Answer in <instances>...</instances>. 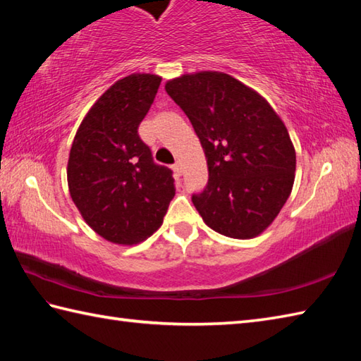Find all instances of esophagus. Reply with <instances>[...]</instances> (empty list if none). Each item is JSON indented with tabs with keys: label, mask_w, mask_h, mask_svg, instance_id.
I'll list each match as a JSON object with an SVG mask.
<instances>
[{
	"label": "esophagus",
	"mask_w": 361,
	"mask_h": 361,
	"mask_svg": "<svg viewBox=\"0 0 361 361\" xmlns=\"http://www.w3.org/2000/svg\"><path fill=\"white\" fill-rule=\"evenodd\" d=\"M172 169L176 172V175H181V173H183V167H181V164L178 163V161H176V163L172 166Z\"/></svg>",
	"instance_id": "obj_1"
}]
</instances>
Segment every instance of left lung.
<instances>
[{
  "label": "left lung",
  "mask_w": 361,
  "mask_h": 361,
  "mask_svg": "<svg viewBox=\"0 0 361 361\" xmlns=\"http://www.w3.org/2000/svg\"><path fill=\"white\" fill-rule=\"evenodd\" d=\"M200 140L209 180L192 203L204 224L233 239H251L273 224L290 197L296 153L271 105L219 71L166 83Z\"/></svg>",
  "instance_id": "obj_1"
}]
</instances>
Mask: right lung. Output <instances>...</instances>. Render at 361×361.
Masks as SVG:
<instances>
[{
  "mask_svg": "<svg viewBox=\"0 0 361 361\" xmlns=\"http://www.w3.org/2000/svg\"><path fill=\"white\" fill-rule=\"evenodd\" d=\"M161 78L130 74L91 106L74 136L68 188L83 220L105 240L135 245L163 224L175 195L172 171L153 163L137 127Z\"/></svg>",
  "mask_w": 361,
  "mask_h": 361,
  "instance_id": "add662e5",
  "label": "right lung"
}]
</instances>
